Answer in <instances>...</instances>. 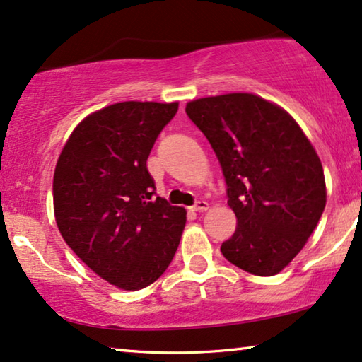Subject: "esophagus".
Listing matches in <instances>:
<instances>
[{"label":"esophagus","mask_w":362,"mask_h":362,"mask_svg":"<svg viewBox=\"0 0 362 362\" xmlns=\"http://www.w3.org/2000/svg\"><path fill=\"white\" fill-rule=\"evenodd\" d=\"M192 210L193 211H205V210H208V203L205 200H198V202H195V205L192 206Z\"/></svg>","instance_id":"obj_1"}]
</instances>
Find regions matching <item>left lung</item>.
Returning <instances> with one entry per match:
<instances>
[{
  "label": "left lung",
  "mask_w": 362,
  "mask_h": 362,
  "mask_svg": "<svg viewBox=\"0 0 362 362\" xmlns=\"http://www.w3.org/2000/svg\"><path fill=\"white\" fill-rule=\"evenodd\" d=\"M185 113L215 151L238 218L221 254L254 276H276L302 251L327 205L313 146L287 111L251 93L190 101Z\"/></svg>",
  "instance_id": "1"
}]
</instances>
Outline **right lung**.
<instances>
[{"label": "right lung", "instance_id": "obj_1", "mask_svg": "<svg viewBox=\"0 0 362 362\" xmlns=\"http://www.w3.org/2000/svg\"><path fill=\"white\" fill-rule=\"evenodd\" d=\"M179 103L123 101L91 113L70 134L54 174V211L70 249L106 282L139 290L179 247L182 206L156 195L147 157Z\"/></svg>", "mask_w": 362, "mask_h": 362}]
</instances>
